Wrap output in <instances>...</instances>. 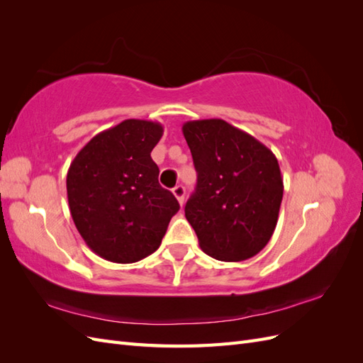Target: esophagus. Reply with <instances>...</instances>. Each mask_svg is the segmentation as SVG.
I'll list each match as a JSON object with an SVG mask.
<instances>
[{"mask_svg": "<svg viewBox=\"0 0 363 363\" xmlns=\"http://www.w3.org/2000/svg\"><path fill=\"white\" fill-rule=\"evenodd\" d=\"M184 188L182 184H179V186H175V188L172 189V194H174V196L175 199H177V201L183 206V203H184Z\"/></svg>", "mask_w": 363, "mask_h": 363, "instance_id": "34e87169", "label": "esophagus"}]
</instances>
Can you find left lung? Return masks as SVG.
<instances>
[{
  "mask_svg": "<svg viewBox=\"0 0 363 363\" xmlns=\"http://www.w3.org/2000/svg\"><path fill=\"white\" fill-rule=\"evenodd\" d=\"M196 169V188L184 215L201 250L240 262L265 248L276 230L283 179L274 152L224 119L183 124Z\"/></svg>",
  "mask_w": 363,
  "mask_h": 363,
  "instance_id": "8db88e82",
  "label": "left lung"
}]
</instances>
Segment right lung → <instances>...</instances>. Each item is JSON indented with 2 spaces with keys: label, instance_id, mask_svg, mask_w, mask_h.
Segmentation results:
<instances>
[{
  "label": "right lung",
  "instance_id": "add662e5",
  "mask_svg": "<svg viewBox=\"0 0 363 363\" xmlns=\"http://www.w3.org/2000/svg\"><path fill=\"white\" fill-rule=\"evenodd\" d=\"M162 135L159 123L125 119L94 136L71 163V216L87 247L106 260L133 263L150 256L179 212L151 159Z\"/></svg>",
  "mask_w": 363,
  "mask_h": 363
}]
</instances>
